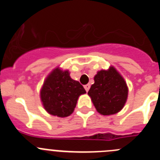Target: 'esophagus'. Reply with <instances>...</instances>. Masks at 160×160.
<instances>
[{"label": "esophagus", "instance_id": "esophagus-1", "mask_svg": "<svg viewBox=\"0 0 160 160\" xmlns=\"http://www.w3.org/2000/svg\"><path fill=\"white\" fill-rule=\"evenodd\" d=\"M90 86L89 84L85 85V86H84V88H85V90H86V91H87V92H88V90H90Z\"/></svg>", "mask_w": 160, "mask_h": 160}]
</instances>
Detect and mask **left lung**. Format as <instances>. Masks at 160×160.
Instances as JSON below:
<instances>
[{
  "instance_id": "obj_1",
  "label": "left lung",
  "mask_w": 160,
  "mask_h": 160,
  "mask_svg": "<svg viewBox=\"0 0 160 160\" xmlns=\"http://www.w3.org/2000/svg\"><path fill=\"white\" fill-rule=\"evenodd\" d=\"M88 94L98 112L110 115L118 113L124 107L128 88L123 78L111 66L108 70L98 72Z\"/></svg>"
}]
</instances>
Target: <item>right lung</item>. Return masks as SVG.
Here are the masks:
<instances>
[{
    "label": "right lung",
    "mask_w": 160,
    "mask_h": 160,
    "mask_svg": "<svg viewBox=\"0 0 160 160\" xmlns=\"http://www.w3.org/2000/svg\"><path fill=\"white\" fill-rule=\"evenodd\" d=\"M85 93L84 87L70 77L68 70L56 68L44 82L41 99L49 114L63 118L73 113L78 98Z\"/></svg>",
    "instance_id": "obj_1"
}]
</instances>
